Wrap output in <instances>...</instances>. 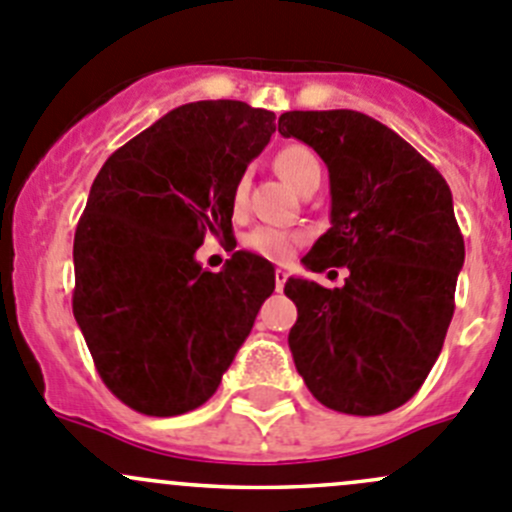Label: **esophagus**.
<instances>
[{
  "instance_id": "esophagus-1",
  "label": "esophagus",
  "mask_w": 512,
  "mask_h": 512,
  "mask_svg": "<svg viewBox=\"0 0 512 512\" xmlns=\"http://www.w3.org/2000/svg\"><path fill=\"white\" fill-rule=\"evenodd\" d=\"M286 268H276V291H283V286H286Z\"/></svg>"
}]
</instances>
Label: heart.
Instances as JSON below:
<instances>
[{
  "instance_id": "obj_1",
  "label": "heart",
  "mask_w": 512,
  "mask_h": 512,
  "mask_svg": "<svg viewBox=\"0 0 512 512\" xmlns=\"http://www.w3.org/2000/svg\"><path fill=\"white\" fill-rule=\"evenodd\" d=\"M276 169L293 189L303 191L316 176H321V161L316 159V154L311 149L293 144L278 151ZM246 199H249V176L241 174L234 184V209H244ZM244 244L254 254L268 258V261L281 263L296 254L298 246L306 244V234L303 231L276 229V226H258V229L246 236Z\"/></svg>"
}]
</instances>
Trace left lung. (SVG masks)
Wrapping results in <instances>:
<instances>
[{
  "label": "left lung",
  "mask_w": 512,
  "mask_h": 512,
  "mask_svg": "<svg viewBox=\"0 0 512 512\" xmlns=\"http://www.w3.org/2000/svg\"><path fill=\"white\" fill-rule=\"evenodd\" d=\"M278 131L311 146L331 179V229L303 266L351 271L341 288L286 281L293 363L326 408L381 416L416 396L453 318L465 258L453 196L430 161L361 111H286Z\"/></svg>",
  "instance_id": "1"
}]
</instances>
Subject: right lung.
Wrapping results in <instances>:
<instances>
[{
  "instance_id": "add662e5",
  "label": "right lung",
  "mask_w": 512,
  "mask_h": 512,
  "mask_svg": "<svg viewBox=\"0 0 512 512\" xmlns=\"http://www.w3.org/2000/svg\"><path fill=\"white\" fill-rule=\"evenodd\" d=\"M246 101H194L104 161L74 234L72 308L104 386L136 413L204 406L276 288L263 256L219 273L196 251L231 239L234 184L276 131Z\"/></svg>"
}]
</instances>
